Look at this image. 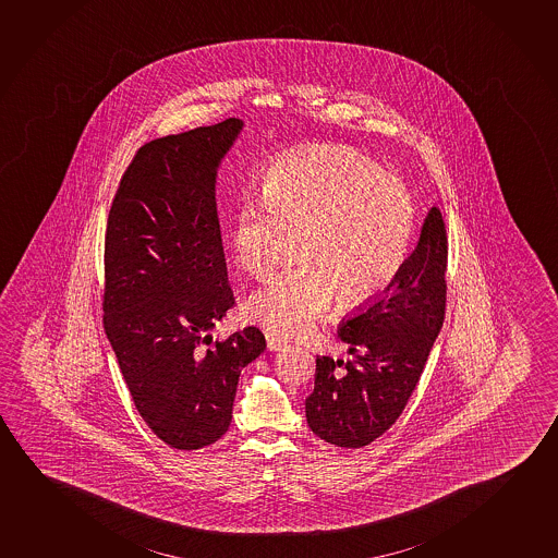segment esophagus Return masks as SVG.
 Segmentation results:
<instances>
[{"label": "esophagus", "instance_id": "1", "mask_svg": "<svg viewBox=\"0 0 558 558\" xmlns=\"http://www.w3.org/2000/svg\"><path fill=\"white\" fill-rule=\"evenodd\" d=\"M265 338H267L268 351H280V349L288 345V341L282 340V338H278V336L272 333V331H267V333H265Z\"/></svg>", "mask_w": 558, "mask_h": 558}]
</instances>
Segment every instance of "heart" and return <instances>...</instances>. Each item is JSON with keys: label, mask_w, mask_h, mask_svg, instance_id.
Returning <instances> with one entry per match:
<instances>
[{"label": "heart", "mask_w": 558, "mask_h": 558, "mask_svg": "<svg viewBox=\"0 0 558 558\" xmlns=\"http://www.w3.org/2000/svg\"><path fill=\"white\" fill-rule=\"evenodd\" d=\"M414 220L403 180L355 149L311 147L276 159L260 178V202L245 195L235 205L228 245L253 278L270 275L298 240L303 265L258 288L251 316L295 336L336 295L345 308L380 298L403 270Z\"/></svg>", "instance_id": "obj_1"}]
</instances>
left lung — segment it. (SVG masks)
<instances>
[{"label":"left lung","instance_id":"8db88e82","mask_svg":"<svg viewBox=\"0 0 558 558\" xmlns=\"http://www.w3.org/2000/svg\"><path fill=\"white\" fill-rule=\"evenodd\" d=\"M445 270L447 232L432 207L396 282L341 320L338 336L353 359L316 356L315 389L305 399L316 436L356 449L396 424L444 326Z\"/></svg>","mask_w":558,"mask_h":558}]
</instances>
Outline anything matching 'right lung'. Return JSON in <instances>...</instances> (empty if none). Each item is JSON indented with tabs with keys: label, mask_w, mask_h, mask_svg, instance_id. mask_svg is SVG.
I'll use <instances>...</instances> for the list:
<instances>
[{
	"label": "right lung",
	"mask_w": 558,
	"mask_h": 558,
	"mask_svg": "<svg viewBox=\"0 0 558 558\" xmlns=\"http://www.w3.org/2000/svg\"><path fill=\"white\" fill-rule=\"evenodd\" d=\"M242 129L227 119L140 147L107 220V338L137 412L180 451L227 434L242 368L267 348L255 326L210 333L234 307L215 186Z\"/></svg>",
	"instance_id": "obj_1"
}]
</instances>
